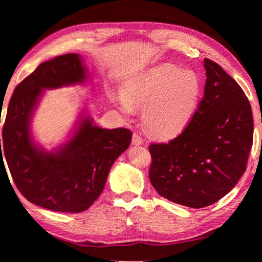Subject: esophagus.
Listing matches in <instances>:
<instances>
[{
	"instance_id": "34e87169",
	"label": "esophagus",
	"mask_w": 262,
	"mask_h": 262,
	"mask_svg": "<svg viewBox=\"0 0 262 262\" xmlns=\"http://www.w3.org/2000/svg\"><path fill=\"white\" fill-rule=\"evenodd\" d=\"M132 143H133V145L137 146V145H142L144 141H143V138L140 136V134H138V133H134V134H133Z\"/></svg>"
}]
</instances>
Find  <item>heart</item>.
I'll list each match as a JSON object with an SVG mask.
<instances>
[{"label": "heart", "mask_w": 262, "mask_h": 262, "mask_svg": "<svg viewBox=\"0 0 262 262\" xmlns=\"http://www.w3.org/2000/svg\"><path fill=\"white\" fill-rule=\"evenodd\" d=\"M200 96L202 81L196 72L160 64L126 81L122 96L114 101L127 116L143 109L145 129L154 137L169 140L190 122Z\"/></svg>", "instance_id": "heart-1"}]
</instances>
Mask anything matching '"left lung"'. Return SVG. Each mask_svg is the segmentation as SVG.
I'll return each mask as SVG.
<instances>
[{
    "mask_svg": "<svg viewBox=\"0 0 262 262\" xmlns=\"http://www.w3.org/2000/svg\"><path fill=\"white\" fill-rule=\"evenodd\" d=\"M204 68V97L186 129L148 147L155 190L191 208L214 204L234 188L253 141L251 105L241 86L213 60L205 58Z\"/></svg>",
    "mask_w": 262,
    "mask_h": 262,
    "instance_id": "1",
    "label": "left lung"
}]
</instances>
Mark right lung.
<instances>
[{
	"instance_id": "right-lung-1",
	"label": "right lung",
	"mask_w": 262,
	"mask_h": 262,
	"mask_svg": "<svg viewBox=\"0 0 262 262\" xmlns=\"http://www.w3.org/2000/svg\"><path fill=\"white\" fill-rule=\"evenodd\" d=\"M89 77L79 54L43 62L14 89L0 140L16 188L30 203L63 213L86 210L101 194L109 171L128 148L127 128L105 129L81 114L68 142L47 151L33 141L31 118L46 89L82 84ZM4 163V161H3Z\"/></svg>"
}]
</instances>
